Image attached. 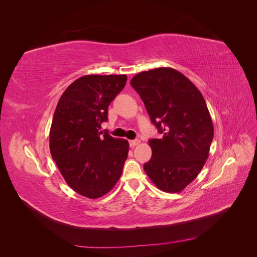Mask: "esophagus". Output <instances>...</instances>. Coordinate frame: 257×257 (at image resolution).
<instances>
[{"label": "esophagus", "instance_id": "1", "mask_svg": "<svg viewBox=\"0 0 257 257\" xmlns=\"http://www.w3.org/2000/svg\"><path fill=\"white\" fill-rule=\"evenodd\" d=\"M139 144H141V141H139V139H134V141H130V146L131 147H135V146H137Z\"/></svg>", "mask_w": 257, "mask_h": 257}]
</instances>
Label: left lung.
Segmentation results:
<instances>
[{
    "label": "left lung",
    "mask_w": 257,
    "mask_h": 257,
    "mask_svg": "<svg viewBox=\"0 0 257 257\" xmlns=\"http://www.w3.org/2000/svg\"><path fill=\"white\" fill-rule=\"evenodd\" d=\"M131 85L162 134L149 141L152 157L145 172L158 189L181 192L203 169L213 139L205 99L190 79L170 67L138 73Z\"/></svg>",
    "instance_id": "obj_1"
}]
</instances>
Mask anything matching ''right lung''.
Instances as JSON below:
<instances>
[{
    "label": "right lung",
    "instance_id": "add662e5",
    "mask_svg": "<svg viewBox=\"0 0 257 257\" xmlns=\"http://www.w3.org/2000/svg\"><path fill=\"white\" fill-rule=\"evenodd\" d=\"M126 79V75L82 76L68 85L54 111L51 157L66 183L84 197L95 199L112 190L127 159V141L99 132Z\"/></svg>",
    "mask_w": 257,
    "mask_h": 257
}]
</instances>
